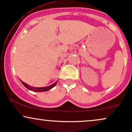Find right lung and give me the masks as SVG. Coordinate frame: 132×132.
I'll return each mask as SVG.
<instances>
[{
    "label": "right lung",
    "mask_w": 132,
    "mask_h": 132,
    "mask_svg": "<svg viewBox=\"0 0 132 132\" xmlns=\"http://www.w3.org/2000/svg\"><path fill=\"white\" fill-rule=\"evenodd\" d=\"M21 82L22 83L23 85L25 86L27 89H28V90H31V91H34V92H45V91H48V90H50L51 89H52L53 87H54V86H56V84L57 81L55 82L54 84H51L50 86H46V87H31L28 84H27L26 83H25L24 82H23L22 81H21Z\"/></svg>",
    "instance_id": "right-lung-1"
}]
</instances>
